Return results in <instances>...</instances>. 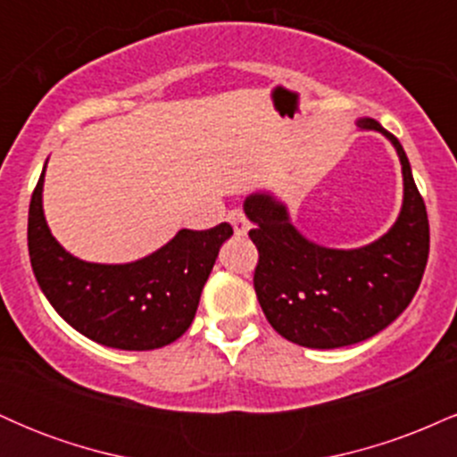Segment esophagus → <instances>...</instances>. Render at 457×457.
Segmentation results:
<instances>
[{"label":"esophagus","mask_w":457,"mask_h":457,"mask_svg":"<svg viewBox=\"0 0 457 457\" xmlns=\"http://www.w3.org/2000/svg\"><path fill=\"white\" fill-rule=\"evenodd\" d=\"M228 221L232 223L236 236H246V232H249V229H251L249 219L245 217V212L240 211V208H234V211L228 212Z\"/></svg>","instance_id":"esophagus-1"}]
</instances>
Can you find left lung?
Segmentation results:
<instances>
[{
    "mask_svg": "<svg viewBox=\"0 0 457 457\" xmlns=\"http://www.w3.org/2000/svg\"><path fill=\"white\" fill-rule=\"evenodd\" d=\"M356 127L378 130L402 162L403 202L385 236L359 249H328L292 225L286 204L270 193H251L245 214L258 246L253 286L270 327L305 348H342L374 337L411 305L429 253V223L406 152L376 120Z\"/></svg>",
    "mask_w": 457,
    "mask_h": 457,
    "instance_id": "left-lung-1",
    "label": "left lung"
}]
</instances>
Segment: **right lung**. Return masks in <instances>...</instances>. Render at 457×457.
I'll return each instance as SVG.
<instances>
[{
  "instance_id": "obj_1",
  "label": "right lung",
  "mask_w": 457,
  "mask_h": 457,
  "mask_svg": "<svg viewBox=\"0 0 457 457\" xmlns=\"http://www.w3.org/2000/svg\"><path fill=\"white\" fill-rule=\"evenodd\" d=\"M46 167V162H45ZM45 170L31 193L29 262L46 301L72 328L118 350H154L176 342L195 318L204 283L232 225L180 229L159 251L129 264H94L51 236L43 211Z\"/></svg>"
}]
</instances>
